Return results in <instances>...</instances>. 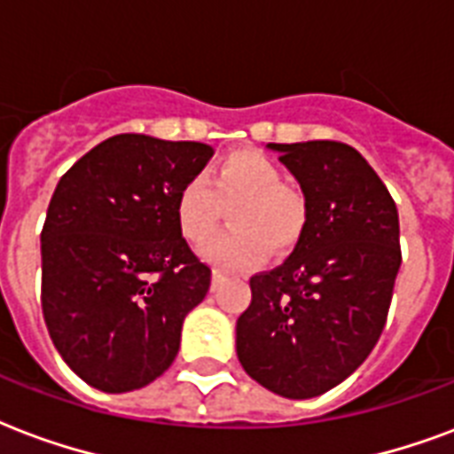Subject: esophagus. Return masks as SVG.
Instances as JSON below:
<instances>
[{
    "label": "esophagus",
    "mask_w": 454,
    "mask_h": 454,
    "mask_svg": "<svg viewBox=\"0 0 454 454\" xmlns=\"http://www.w3.org/2000/svg\"><path fill=\"white\" fill-rule=\"evenodd\" d=\"M223 282V275L220 272H213V289H217V284Z\"/></svg>",
    "instance_id": "34e87169"
}]
</instances>
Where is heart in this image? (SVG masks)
<instances>
[{"label":"heart","mask_w":454,"mask_h":454,"mask_svg":"<svg viewBox=\"0 0 454 454\" xmlns=\"http://www.w3.org/2000/svg\"><path fill=\"white\" fill-rule=\"evenodd\" d=\"M282 168L258 151H237L208 172L196 175L179 189L175 215L184 239L203 244L217 230L223 208L230 210L234 231L210 239L201 258L220 272H246L260 265L267 246L289 251L303 234L308 206L296 189L284 184Z\"/></svg>","instance_id":"obj_1"}]
</instances>
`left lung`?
<instances>
[{
    "instance_id": "1",
    "label": "left lung",
    "mask_w": 454,
    "mask_h": 454,
    "mask_svg": "<svg viewBox=\"0 0 454 454\" xmlns=\"http://www.w3.org/2000/svg\"><path fill=\"white\" fill-rule=\"evenodd\" d=\"M305 196L308 217L284 265L251 277L237 319L241 367L291 400L322 395L367 360L400 270L398 208L348 144H267Z\"/></svg>"
}]
</instances>
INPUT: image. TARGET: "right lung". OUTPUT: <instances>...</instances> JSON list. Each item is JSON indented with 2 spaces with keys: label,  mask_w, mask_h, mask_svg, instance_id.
Segmentation results:
<instances>
[{
  "label": "right lung",
  "mask_w": 454,
  "mask_h": 454,
  "mask_svg": "<svg viewBox=\"0 0 454 454\" xmlns=\"http://www.w3.org/2000/svg\"><path fill=\"white\" fill-rule=\"evenodd\" d=\"M213 156L201 142L115 135L56 184L42 227V312L70 370L104 393L151 384L177 357L210 267L175 201Z\"/></svg>",
  "instance_id": "add662e5"
}]
</instances>
